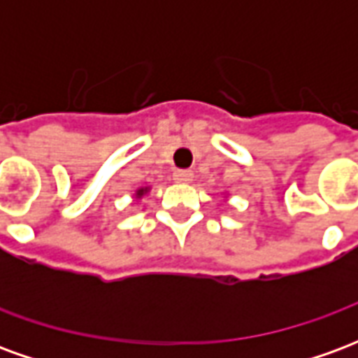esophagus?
Here are the masks:
<instances>
[{
  "label": "esophagus",
  "instance_id": "34e87169",
  "mask_svg": "<svg viewBox=\"0 0 358 358\" xmlns=\"http://www.w3.org/2000/svg\"><path fill=\"white\" fill-rule=\"evenodd\" d=\"M192 178H194V172L192 171H176L174 172V180H176V182H182V184L192 182Z\"/></svg>",
  "mask_w": 358,
  "mask_h": 358
}]
</instances>
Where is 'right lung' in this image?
Returning <instances> with one entry per match:
<instances>
[{
  "mask_svg": "<svg viewBox=\"0 0 358 358\" xmlns=\"http://www.w3.org/2000/svg\"><path fill=\"white\" fill-rule=\"evenodd\" d=\"M141 194H143V189H140V192H138V195H141Z\"/></svg>",
  "mask_w": 358,
  "mask_h": 358,
  "instance_id": "1",
  "label": "right lung"
}]
</instances>
